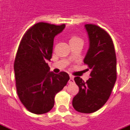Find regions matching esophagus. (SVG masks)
<instances>
[{
    "instance_id": "34e87169",
    "label": "esophagus",
    "mask_w": 130,
    "mask_h": 130,
    "mask_svg": "<svg viewBox=\"0 0 130 130\" xmlns=\"http://www.w3.org/2000/svg\"><path fill=\"white\" fill-rule=\"evenodd\" d=\"M74 82V76H71V75H70V79H69V84H73Z\"/></svg>"
}]
</instances>
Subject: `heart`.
I'll return each mask as SVG.
<instances>
[{
	"mask_svg": "<svg viewBox=\"0 0 130 130\" xmlns=\"http://www.w3.org/2000/svg\"><path fill=\"white\" fill-rule=\"evenodd\" d=\"M78 40H81L80 38H79L78 37L74 35H69V42L70 43L74 42H76V41H78Z\"/></svg>",
	"mask_w": 130,
	"mask_h": 130,
	"instance_id": "1",
	"label": "heart"
}]
</instances>
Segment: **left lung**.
<instances>
[{
  "mask_svg": "<svg viewBox=\"0 0 130 130\" xmlns=\"http://www.w3.org/2000/svg\"><path fill=\"white\" fill-rule=\"evenodd\" d=\"M90 46L84 62L91 69L89 79L85 82L80 77L74 78L79 91L73 98L76 111L92 113L101 108L111 94L117 79V60L111 37L101 27L87 24Z\"/></svg>",
  "mask_w": 130,
  "mask_h": 130,
  "instance_id": "8db88e82",
  "label": "left lung"
}]
</instances>
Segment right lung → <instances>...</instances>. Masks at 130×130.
<instances>
[{
	"label": "right lung",
	"mask_w": 130,
	"mask_h": 130,
	"mask_svg": "<svg viewBox=\"0 0 130 130\" xmlns=\"http://www.w3.org/2000/svg\"><path fill=\"white\" fill-rule=\"evenodd\" d=\"M65 27L38 22L27 30L20 41L14 61L16 89L20 101L32 113L50 111L54 98L67 85L69 74H54L46 63L52 55L54 38Z\"/></svg>",
	"instance_id": "add662e5"
}]
</instances>
